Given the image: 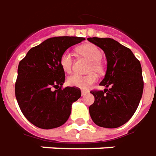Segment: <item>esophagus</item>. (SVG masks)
<instances>
[{
	"label": "esophagus",
	"instance_id": "1",
	"mask_svg": "<svg viewBox=\"0 0 156 156\" xmlns=\"http://www.w3.org/2000/svg\"><path fill=\"white\" fill-rule=\"evenodd\" d=\"M87 93H88V91H87V90H81V96H82V97L86 96Z\"/></svg>",
	"mask_w": 156,
	"mask_h": 156
}]
</instances>
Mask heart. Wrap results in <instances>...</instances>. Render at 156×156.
Here are the masks:
<instances>
[{"instance_id":"b5f03b06","label":"heart","mask_w":156,"mask_h":156,"mask_svg":"<svg viewBox=\"0 0 156 156\" xmlns=\"http://www.w3.org/2000/svg\"><path fill=\"white\" fill-rule=\"evenodd\" d=\"M77 51L79 54L87 58L90 62V71H96L98 74H101L103 72V66L101 65V58L102 57L101 50L92 44H86L80 46L77 48ZM72 56L70 53L66 51L63 53L60 57L59 64L63 69V70L66 73H69L72 69ZM98 76L95 73H90L87 76H81L79 74H75L68 77L67 83L69 86L73 87H77L80 89H87L90 85L97 80Z\"/></svg>"}]
</instances>
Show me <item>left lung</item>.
I'll list each match as a JSON object with an SVG mask.
<instances>
[{
	"mask_svg": "<svg viewBox=\"0 0 156 156\" xmlns=\"http://www.w3.org/2000/svg\"><path fill=\"white\" fill-rule=\"evenodd\" d=\"M101 48L107 58V70L100 83L103 90L90 91L95 101L89 107L97 125L115 129L134 114L142 98L144 81L140 62L129 48L110 37H88Z\"/></svg>",
	"mask_w": 156,
	"mask_h": 156,
	"instance_id": "8db88e82",
	"label": "left lung"
}]
</instances>
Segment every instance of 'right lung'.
<instances>
[{"label":"right lung","mask_w":156,"mask_h":156,"mask_svg":"<svg viewBox=\"0 0 156 156\" xmlns=\"http://www.w3.org/2000/svg\"><path fill=\"white\" fill-rule=\"evenodd\" d=\"M85 37H53L32 48L17 69L15 94L26 119L37 128L51 129L63 125L71 113V106L81 96L77 87H66L60 57L67 48ZM57 90H52V87Z\"/></svg>","instance_id":"obj_1"}]
</instances>
